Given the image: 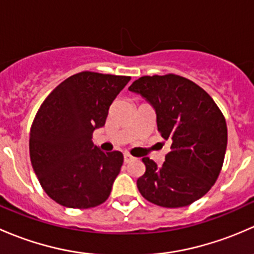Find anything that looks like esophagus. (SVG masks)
<instances>
[{"instance_id": "1", "label": "esophagus", "mask_w": 254, "mask_h": 254, "mask_svg": "<svg viewBox=\"0 0 254 254\" xmlns=\"http://www.w3.org/2000/svg\"><path fill=\"white\" fill-rule=\"evenodd\" d=\"M131 160H132V156H130L129 153H124V162L125 163H129Z\"/></svg>"}]
</instances>
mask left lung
Instances as JSON below:
<instances>
[{"label":"left lung","mask_w":254,"mask_h":254,"mask_svg":"<svg viewBox=\"0 0 254 254\" xmlns=\"http://www.w3.org/2000/svg\"><path fill=\"white\" fill-rule=\"evenodd\" d=\"M130 92L140 94L156 112L161 136L171 151L158 167L143 157L146 172L137 189L150 203L182 207L210 190L219 177L227 146L225 118L201 87L182 76H143Z\"/></svg>","instance_id":"8db88e82"}]
</instances>
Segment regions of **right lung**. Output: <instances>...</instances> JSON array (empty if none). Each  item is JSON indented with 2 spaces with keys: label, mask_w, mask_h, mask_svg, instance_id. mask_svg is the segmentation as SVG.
<instances>
[{
  "label": "right lung",
  "mask_w": 254,
  "mask_h": 254,
  "mask_svg": "<svg viewBox=\"0 0 254 254\" xmlns=\"http://www.w3.org/2000/svg\"><path fill=\"white\" fill-rule=\"evenodd\" d=\"M129 76L76 73L43 102L30 129L33 170L45 193L60 205L89 209L108 199L122 168L120 151L103 152L92 142Z\"/></svg>",
  "instance_id": "add662e5"
}]
</instances>
